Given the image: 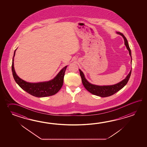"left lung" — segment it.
I'll use <instances>...</instances> for the list:
<instances>
[{
  "instance_id": "1",
  "label": "left lung",
  "mask_w": 147,
  "mask_h": 147,
  "mask_svg": "<svg viewBox=\"0 0 147 147\" xmlns=\"http://www.w3.org/2000/svg\"><path fill=\"white\" fill-rule=\"evenodd\" d=\"M117 33L118 34H120L122 37L123 38L124 41H125V45L127 47V49L129 51V55L131 57V60H132L131 50L130 49V47L129 46L127 39H126V38L125 37V36L121 34V32H117ZM79 72H80V75L81 76L82 84L84 85V88L89 92H90L91 94L99 96V97H107L112 96L113 94H116L117 92L121 90L122 88L125 87L126 84H127L128 80L130 77L131 70L125 79H123V80L120 81V82L117 84L110 85V86H97L95 84H91L90 82H89L87 80V79L85 78L84 73L80 69H79Z\"/></svg>"
}]
</instances>
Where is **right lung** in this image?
<instances>
[{"mask_svg":"<svg viewBox=\"0 0 147 147\" xmlns=\"http://www.w3.org/2000/svg\"><path fill=\"white\" fill-rule=\"evenodd\" d=\"M16 50V49L14 52L13 56L12 72L15 80L20 88L28 92V94L36 97H45L53 96L60 90L63 86L65 72L67 66L63 68L56 76L50 81L38 83L28 82L19 78L15 72L13 65V59Z\"/></svg>","mask_w":147,"mask_h":147,"instance_id":"add662e5","label":"right lung"}]
</instances>
